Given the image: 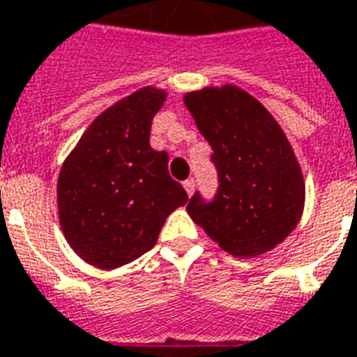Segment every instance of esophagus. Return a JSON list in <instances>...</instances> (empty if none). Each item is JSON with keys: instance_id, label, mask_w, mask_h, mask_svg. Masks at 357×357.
<instances>
[{"instance_id": "34e87169", "label": "esophagus", "mask_w": 357, "mask_h": 357, "mask_svg": "<svg viewBox=\"0 0 357 357\" xmlns=\"http://www.w3.org/2000/svg\"><path fill=\"white\" fill-rule=\"evenodd\" d=\"M182 186H184V190H186V194L192 196V194H194V188H196V182H194V178H188V181L182 182Z\"/></svg>"}]
</instances>
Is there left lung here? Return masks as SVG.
Segmentation results:
<instances>
[{"mask_svg": "<svg viewBox=\"0 0 357 357\" xmlns=\"http://www.w3.org/2000/svg\"><path fill=\"white\" fill-rule=\"evenodd\" d=\"M213 148L218 192L190 199V218L220 249L253 259L275 249L301 222L306 186L301 163L274 116L232 83L184 95Z\"/></svg>", "mask_w": 357, "mask_h": 357, "instance_id": "1", "label": "left lung"}]
</instances>
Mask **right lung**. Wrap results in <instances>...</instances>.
Masks as SVG:
<instances>
[{
    "mask_svg": "<svg viewBox=\"0 0 357 357\" xmlns=\"http://www.w3.org/2000/svg\"><path fill=\"white\" fill-rule=\"evenodd\" d=\"M167 91L146 85L100 112L61 167L56 207L74 253L102 270L150 251L165 218L188 202L169 176L167 152L150 146Z\"/></svg>",
    "mask_w": 357,
    "mask_h": 357,
    "instance_id": "obj_1",
    "label": "right lung"
}]
</instances>
